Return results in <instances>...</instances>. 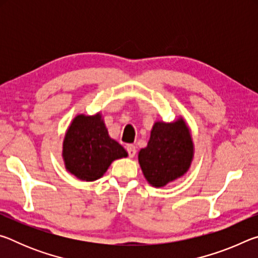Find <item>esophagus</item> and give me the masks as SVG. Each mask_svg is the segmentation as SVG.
Listing matches in <instances>:
<instances>
[{
    "instance_id": "1",
    "label": "esophagus",
    "mask_w": 258,
    "mask_h": 258,
    "mask_svg": "<svg viewBox=\"0 0 258 258\" xmlns=\"http://www.w3.org/2000/svg\"><path fill=\"white\" fill-rule=\"evenodd\" d=\"M126 150H127L130 157H134L135 155H137V147L133 145H128L127 147H126Z\"/></svg>"
}]
</instances>
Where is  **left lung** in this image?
Masks as SVG:
<instances>
[{"instance_id":"left-lung-1","label":"left lung","mask_w":258,"mask_h":258,"mask_svg":"<svg viewBox=\"0 0 258 258\" xmlns=\"http://www.w3.org/2000/svg\"><path fill=\"white\" fill-rule=\"evenodd\" d=\"M192 155L194 145L184 120L158 121L147 148L139 152V163L150 184L164 186L187 171Z\"/></svg>"}]
</instances>
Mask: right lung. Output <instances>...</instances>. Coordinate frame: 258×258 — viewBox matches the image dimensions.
<instances>
[{
    "mask_svg": "<svg viewBox=\"0 0 258 258\" xmlns=\"http://www.w3.org/2000/svg\"><path fill=\"white\" fill-rule=\"evenodd\" d=\"M66 168L83 181H94L115 159L127 156L118 142L109 138L100 113L80 115L66 133L62 152Z\"/></svg>",
    "mask_w": 258,
    "mask_h": 258,
    "instance_id": "right-lung-1",
    "label": "right lung"
}]
</instances>
